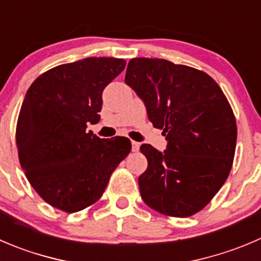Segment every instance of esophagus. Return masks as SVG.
Wrapping results in <instances>:
<instances>
[{
  "label": "esophagus",
  "mask_w": 261,
  "mask_h": 261,
  "mask_svg": "<svg viewBox=\"0 0 261 261\" xmlns=\"http://www.w3.org/2000/svg\"><path fill=\"white\" fill-rule=\"evenodd\" d=\"M131 146H133V151H138L140 148V143L138 141H131Z\"/></svg>",
  "instance_id": "obj_1"
}]
</instances>
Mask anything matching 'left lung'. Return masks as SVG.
<instances>
[{"instance_id": "8db88e82", "label": "left lung", "mask_w": 261, "mask_h": 261, "mask_svg": "<svg viewBox=\"0 0 261 261\" xmlns=\"http://www.w3.org/2000/svg\"><path fill=\"white\" fill-rule=\"evenodd\" d=\"M125 83L167 140L164 151L140 146L148 159L139 177L141 199L166 216L198 213L232 168L237 126L226 95L205 72L162 58H133Z\"/></svg>"}]
</instances>
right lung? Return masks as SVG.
I'll return each instance as SVG.
<instances>
[{"label":"right lung","instance_id":"add662e5","mask_svg":"<svg viewBox=\"0 0 261 261\" xmlns=\"http://www.w3.org/2000/svg\"><path fill=\"white\" fill-rule=\"evenodd\" d=\"M126 61L88 57L40 75L25 94L16 126L21 168L40 198L75 213L99 200L110 177L131 150L127 138L99 139L105 88Z\"/></svg>","mask_w":261,"mask_h":261}]
</instances>
